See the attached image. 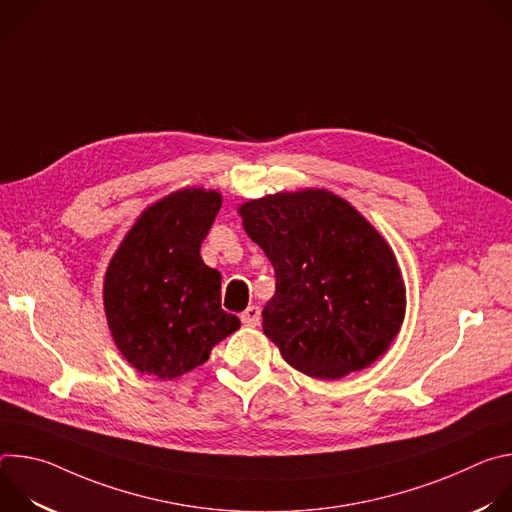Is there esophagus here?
<instances>
[{
    "label": "esophagus",
    "mask_w": 512,
    "mask_h": 512,
    "mask_svg": "<svg viewBox=\"0 0 512 512\" xmlns=\"http://www.w3.org/2000/svg\"><path fill=\"white\" fill-rule=\"evenodd\" d=\"M259 320H261V310H259V306H249V308L241 314V322H243L245 326H257Z\"/></svg>",
    "instance_id": "obj_1"
}]
</instances>
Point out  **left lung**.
Returning <instances> with one entry per match:
<instances>
[{"label": "left lung", "mask_w": 512, "mask_h": 512, "mask_svg": "<svg viewBox=\"0 0 512 512\" xmlns=\"http://www.w3.org/2000/svg\"><path fill=\"white\" fill-rule=\"evenodd\" d=\"M247 235L275 271L263 332L287 364L342 379L385 354L405 318L393 249L344 198L318 188L239 206Z\"/></svg>", "instance_id": "obj_1"}]
</instances>
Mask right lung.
<instances>
[{
    "label": "right lung",
    "mask_w": 512,
    "mask_h": 512,
    "mask_svg": "<svg viewBox=\"0 0 512 512\" xmlns=\"http://www.w3.org/2000/svg\"><path fill=\"white\" fill-rule=\"evenodd\" d=\"M221 204V194L204 188L164 196L141 212L107 267V324L143 375L176 379L241 326L221 308V273L200 257Z\"/></svg>",
    "instance_id": "1"
}]
</instances>
